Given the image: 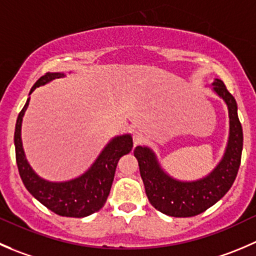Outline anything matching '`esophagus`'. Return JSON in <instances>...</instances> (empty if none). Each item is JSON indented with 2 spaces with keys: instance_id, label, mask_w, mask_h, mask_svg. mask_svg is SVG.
Returning <instances> with one entry per match:
<instances>
[{
  "instance_id": "1",
  "label": "esophagus",
  "mask_w": 256,
  "mask_h": 256,
  "mask_svg": "<svg viewBox=\"0 0 256 256\" xmlns=\"http://www.w3.org/2000/svg\"><path fill=\"white\" fill-rule=\"evenodd\" d=\"M132 141H134V146L140 145V144L144 141L142 132H140V131H135V132H134V135H132Z\"/></svg>"
}]
</instances>
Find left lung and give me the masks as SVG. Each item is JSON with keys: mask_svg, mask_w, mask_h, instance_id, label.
I'll list each match as a JSON object with an SVG mask.
<instances>
[{"mask_svg": "<svg viewBox=\"0 0 256 256\" xmlns=\"http://www.w3.org/2000/svg\"><path fill=\"white\" fill-rule=\"evenodd\" d=\"M212 90L228 108L229 136L224 155L208 175L198 180H178L164 170L152 148L136 146L134 150L148 202L168 216L188 218L202 214L226 194L236 178L242 151V128L236 101L219 78L212 84Z\"/></svg>", "mask_w": 256, "mask_h": 256, "instance_id": "obj_1", "label": "left lung"}]
</instances>
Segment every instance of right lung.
I'll return each mask as SVG.
<instances>
[{
	"label": "right lung",
	"mask_w": 256,
	"mask_h": 256,
	"mask_svg": "<svg viewBox=\"0 0 256 256\" xmlns=\"http://www.w3.org/2000/svg\"><path fill=\"white\" fill-rule=\"evenodd\" d=\"M65 76L64 72H47L32 86L28 95L40 86ZM28 104L30 98L17 118L14 128L16 162L24 185L34 199L61 216L85 218L98 212L105 205L110 194L118 161L132 148V136L124 134L111 138L90 168L78 178L66 181L46 180L30 165L22 145V121Z\"/></svg>",
	"instance_id": "obj_1"
}]
</instances>
